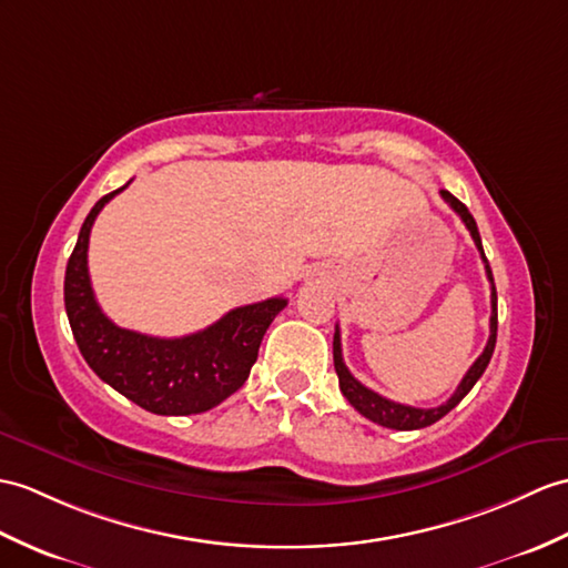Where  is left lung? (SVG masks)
Listing matches in <instances>:
<instances>
[{
    "instance_id": "obj_1",
    "label": "left lung",
    "mask_w": 568,
    "mask_h": 568,
    "mask_svg": "<svg viewBox=\"0 0 568 568\" xmlns=\"http://www.w3.org/2000/svg\"><path fill=\"white\" fill-rule=\"evenodd\" d=\"M440 195H443V201L450 205L459 217H463L465 227L469 230L471 240H474V244H477L479 254H481L484 268H486V278H489V283H491V322H489L491 334H489V341H486L484 353L479 355L477 361H474V365L469 367L467 375L463 377V382H459V385H457L453 397L447 399L445 404L435 406V408H416V406H406V404H399V402H392L387 397H382V394L367 389L365 385H361V382L351 375V371H348L346 363H344V353H341V332H338V326H336V334H334V367H336L338 387H341V392H344V397L351 402V406L355 408V412H361L365 418H371L373 424H379V426H385V428H394V430L426 428V426L435 424V420H440L445 414H450L453 408L467 397V392L474 385H477V379L484 375L486 365H489L491 355H494V348H496V328H498L496 285H494V275H491V268H489V261H486V256H484V246H481V236H479V230H477V222H474L467 205L459 203L450 191H440Z\"/></svg>"
}]
</instances>
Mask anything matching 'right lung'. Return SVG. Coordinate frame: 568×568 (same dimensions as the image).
Wrapping results in <instances>:
<instances>
[{
	"label": "right lung",
	"mask_w": 568,
	"mask_h": 568,
	"mask_svg": "<svg viewBox=\"0 0 568 568\" xmlns=\"http://www.w3.org/2000/svg\"><path fill=\"white\" fill-rule=\"evenodd\" d=\"M123 189L91 207L64 271V310L74 341L91 371L138 406L160 416L203 414L244 385L263 334L287 300L271 297L236 307L203 332L181 338H156L115 326L91 290L87 252L91 224Z\"/></svg>",
	"instance_id": "add662e5"
}]
</instances>
